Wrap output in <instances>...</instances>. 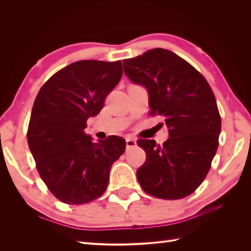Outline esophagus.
Returning <instances> with one entry per match:
<instances>
[{"mask_svg":"<svg viewBox=\"0 0 251 251\" xmlns=\"http://www.w3.org/2000/svg\"><path fill=\"white\" fill-rule=\"evenodd\" d=\"M126 148H133L136 146V140L135 138H126Z\"/></svg>","mask_w":251,"mask_h":251,"instance_id":"34e87169","label":"esophagus"}]
</instances>
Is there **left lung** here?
<instances>
[{
	"label": "left lung",
	"instance_id": "8db88e82",
	"mask_svg": "<svg viewBox=\"0 0 251 251\" xmlns=\"http://www.w3.org/2000/svg\"><path fill=\"white\" fill-rule=\"evenodd\" d=\"M125 74L149 94V114L163 116L169 140H138L146 161L136 172L145 192L179 200L201 185L219 145L221 118L209 83L179 55L154 48L124 60Z\"/></svg>",
	"mask_w": 251,
	"mask_h": 251
}]
</instances>
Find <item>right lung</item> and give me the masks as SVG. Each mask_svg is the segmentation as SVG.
Here are the masks:
<instances>
[{
  "label": "right lung",
  "mask_w": 251,
  "mask_h": 251,
  "mask_svg": "<svg viewBox=\"0 0 251 251\" xmlns=\"http://www.w3.org/2000/svg\"><path fill=\"white\" fill-rule=\"evenodd\" d=\"M121 76L120 60H81L58 71L37 93L27 144L38 174L61 202L79 205L101 197L111 165L125 152L122 137L94 143L83 131Z\"/></svg>",
  "instance_id": "right-lung-1"
}]
</instances>
